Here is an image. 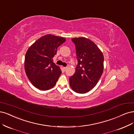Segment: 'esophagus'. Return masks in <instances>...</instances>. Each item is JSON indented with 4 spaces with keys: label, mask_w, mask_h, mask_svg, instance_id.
Segmentation results:
<instances>
[{
    "label": "esophagus",
    "mask_w": 134,
    "mask_h": 134,
    "mask_svg": "<svg viewBox=\"0 0 134 134\" xmlns=\"http://www.w3.org/2000/svg\"><path fill=\"white\" fill-rule=\"evenodd\" d=\"M67 67H63V69H64V71H66V70H67Z\"/></svg>",
    "instance_id": "obj_1"
}]
</instances>
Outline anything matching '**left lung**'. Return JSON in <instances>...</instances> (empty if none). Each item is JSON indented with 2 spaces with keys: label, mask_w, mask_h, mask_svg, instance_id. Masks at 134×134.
I'll list each match as a JSON object with an SVG mask.
<instances>
[{
  "label": "left lung",
  "mask_w": 134,
  "mask_h": 134,
  "mask_svg": "<svg viewBox=\"0 0 134 134\" xmlns=\"http://www.w3.org/2000/svg\"><path fill=\"white\" fill-rule=\"evenodd\" d=\"M76 46L78 64L70 85L75 92L87 93L95 86L103 71L104 57L93 42L85 37L72 39Z\"/></svg>",
  "instance_id": "1"
}]
</instances>
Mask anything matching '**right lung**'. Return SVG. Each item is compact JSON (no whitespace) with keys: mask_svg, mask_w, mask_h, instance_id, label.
<instances>
[{"mask_svg":"<svg viewBox=\"0 0 134 134\" xmlns=\"http://www.w3.org/2000/svg\"><path fill=\"white\" fill-rule=\"evenodd\" d=\"M66 41L63 37L47 34L29 47L25 56V73L37 88L46 91L53 87L62 71L52 58L58 47Z\"/></svg>","mask_w":134,"mask_h":134,"instance_id":"right-lung-1","label":"right lung"}]
</instances>
